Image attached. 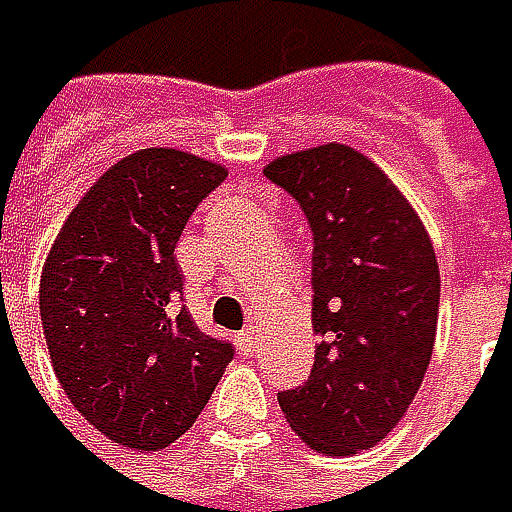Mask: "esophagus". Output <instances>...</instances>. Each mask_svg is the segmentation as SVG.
<instances>
[{"instance_id": "esophagus-1", "label": "esophagus", "mask_w": 512, "mask_h": 512, "mask_svg": "<svg viewBox=\"0 0 512 512\" xmlns=\"http://www.w3.org/2000/svg\"><path fill=\"white\" fill-rule=\"evenodd\" d=\"M237 347H240V353H243V356H255V350H257L255 329H243V332L237 335Z\"/></svg>"}]
</instances>
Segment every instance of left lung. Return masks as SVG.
I'll return each mask as SVG.
<instances>
[{"label": "left lung", "instance_id": "8db88e82", "mask_svg": "<svg viewBox=\"0 0 512 512\" xmlns=\"http://www.w3.org/2000/svg\"><path fill=\"white\" fill-rule=\"evenodd\" d=\"M263 174L302 207L311 237L305 385L281 391L311 451L350 457L382 442L415 400L436 344L439 263L424 222L376 162L347 145L272 159Z\"/></svg>", "mask_w": 512, "mask_h": 512}]
</instances>
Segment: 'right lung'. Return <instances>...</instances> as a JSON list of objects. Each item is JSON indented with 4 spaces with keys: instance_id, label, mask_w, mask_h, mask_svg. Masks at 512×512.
<instances>
[{
    "instance_id": "obj_1",
    "label": "right lung",
    "mask_w": 512,
    "mask_h": 512,
    "mask_svg": "<svg viewBox=\"0 0 512 512\" xmlns=\"http://www.w3.org/2000/svg\"><path fill=\"white\" fill-rule=\"evenodd\" d=\"M225 177L222 165L174 148L124 156L73 207L44 263L52 370L76 412L124 448L180 439L234 358L177 305L174 257L189 216Z\"/></svg>"
}]
</instances>
